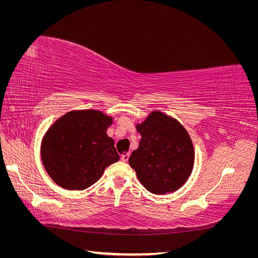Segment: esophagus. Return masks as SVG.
<instances>
[{
  "mask_svg": "<svg viewBox=\"0 0 258 258\" xmlns=\"http://www.w3.org/2000/svg\"><path fill=\"white\" fill-rule=\"evenodd\" d=\"M120 159H121V161H123V162H127L128 159H129V153L122 154V155L120 156Z\"/></svg>",
  "mask_w": 258,
  "mask_h": 258,
  "instance_id": "1",
  "label": "esophagus"
}]
</instances>
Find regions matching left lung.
I'll return each mask as SVG.
<instances>
[{"label":"left lung","mask_w":258,"mask_h":258,"mask_svg":"<svg viewBox=\"0 0 258 258\" xmlns=\"http://www.w3.org/2000/svg\"><path fill=\"white\" fill-rule=\"evenodd\" d=\"M141 135L129 165L145 188L155 195L173 192L186 183L195 162L188 132L173 117L153 111L136 124Z\"/></svg>","instance_id":"obj_1"}]
</instances>
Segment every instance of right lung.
Returning <instances> with one entry per match:
<instances>
[{
    "mask_svg": "<svg viewBox=\"0 0 258 258\" xmlns=\"http://www.w3.org/2000/svg\"><path fill=\"white\" fill-rule=\"evenodd\" d=\"M112 123L113 117L95 110L68 112L54 121L41 144L42 163L52 181L68 190H83L118 161L106 134Z\"/></svg>",
    "mask_w": 258,
    "mask_h": 258,
    "instance_id": "right-lung-1",
    "label": "right lung"
}]
</instances>
